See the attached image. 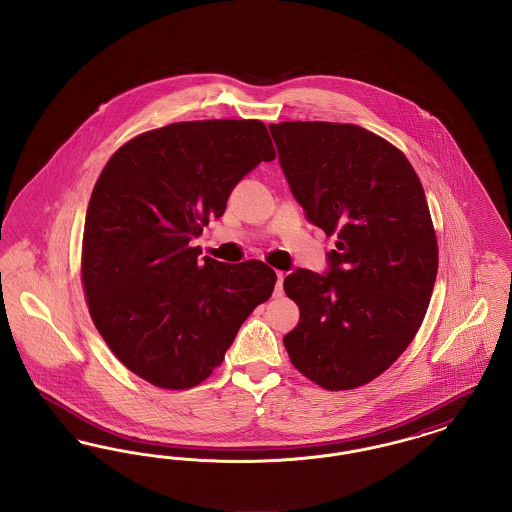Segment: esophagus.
<instances>
[{
  "label": "esophagus",
  "mask_w": 512,
  "mask_h": 512,
  "mask_svg": "<svg viewBox=\"0 0 512 512\" xmlns=\"http://www.w3.org/2000/svg\"><path fill=\"white\" fill-rule=\"evenodd\" d=\"M276 288H274V295H282L284 293V278H286V274L282 272V270H278L276 272Z\"/></svg>",
  "instance_id": "obj_1"
}]
</instances>
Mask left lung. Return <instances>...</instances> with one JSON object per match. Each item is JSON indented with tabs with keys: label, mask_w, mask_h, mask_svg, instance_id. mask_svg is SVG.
Listing matches in <instances>:
<instances>
[{
	"label": "left lung",
	"mask_w": 512,
	"mask_h": 512,
	"mask_svg": "<svg viewBox=\"0 0 512 512\" xmlns=\"http://www.w3.org/2000/svg\"><path fill=\"white\" fill-rule=\"evenodd\" d=\"M292 194L326 236L330 272L297 268L284 290L299 324L292 365L330 391L355 390L413 341L434 292L438 238L420 178L401 149L357 124H270Z\"/></svg>",
	"instance_id": "obj_1"
}]
</instances>
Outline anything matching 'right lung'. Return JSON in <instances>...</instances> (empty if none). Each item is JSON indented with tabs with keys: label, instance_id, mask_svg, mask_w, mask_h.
I'll return each mask as SVG.
<instances>
[{
	"label": "right lung",
	"instance_id": "right-lung-1",
	"mask_svg": "<svg viewBox=\"0 0 512 512\" xmlns=\"http://www.w3.org/2000/svg\"><path fill=\"white\" fill-rule=\"evenodd\" d=\"M274 157L257 119L172 122L122 144L99 174L82 238L86 305L115 357L149 384L207 380L272 295L276 274L263 261H199L190 240Z\"/></svg>",
	"mask_w": 512,
	"mask_h": 512
}]
</instances>
